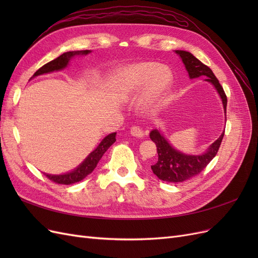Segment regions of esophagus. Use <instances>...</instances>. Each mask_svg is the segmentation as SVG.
Returning <instances> with one entry per match:
<instances>
[{"mask_svg":"<svg viewBox=\"0 0 258 258\" xmlns=\"http://www.w3.org/2000/svg\"><path fill=\"white\" fill-rule=\"evenodd\" d=\"M130 134H131V136H134V137L139 138V139H141V138L144 137L143 130L140 129L139 127H132L131 130H130Z\"/></svg>","mask_w":258,"mask_h":258,"instance_id":"1","label":"esophagus"}]
</instances>
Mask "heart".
Here are the masks:
<instances>
[{
    "label": "heart",
    "instance_id": "obj_1",
    "mask_svg": "<svg viewBox=\"0 0 258 258\" xmlns=\"http://www.w3.org/2000/svg\"><path fill=\"white\" fill-rule=\"evenodd\" d=\"M173 75L157 62H138L117 69L111 75L108 89L119 101H129L141 94L139 108L143 114L158 111L171 90Z\"/></svg>",
    "mask_w": 258,
    "mask_h": 258
}]
</instances>
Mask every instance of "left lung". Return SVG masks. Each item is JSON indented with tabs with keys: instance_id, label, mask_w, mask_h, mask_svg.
Here are the masks:
<instances>
[{
	"instance_id": "left-lung-1",
	"label": "left lung",
	"mask_w": 258,
	"mask_h": 258,
	"mask_svg": "<svg viewBox=\"0 0 258 258\" xmlns=\"http://www.w3.org/2000/svg\"><path fill=\"white\" fill-rule=\"evenodd\" d=\"M185 66L189 79H198V77H206L205 81L209 82L217 91L220 96L224 113L226 116V106H227V97H226L224 89L220 82L213 74L212 70L209 67L202 63L192 53L185 50H174ZM224 132L220 136L216 141L211 144L207 150L199 155H188L177 151L172 145L169 143L166 137L158 129H154L151 131L150 138L152 141L157 146L158 159L153 166H151L154 174L159 179L165 182L178 183L186 181L196 174L200 173L208 163L212 160L217 154L218 148L221 146L222 140L224 137Z\"/></svg>"
}]
</instances>
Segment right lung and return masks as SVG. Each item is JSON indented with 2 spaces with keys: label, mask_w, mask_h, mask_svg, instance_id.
<instances>
[{
  "label": "right lung",
  "mask_w": 258,
  "mask_h": 258,
  "mask_svg": "<svg viewBox=\"0 0 258 258\" xmlns=\"http://www.w3.org/2000/svg\"><path fill=\"white\" fill-rule=\"evenodd\" d=\"M90 52H91L90 50L67 51L64 53H62L58 58L48 62V63H46L41 69H38L31 79H34V77L38 75L61 71V70L66 69L69 66L70 61H71V59H73L74 57L86 56V54H88ZM115 137H116V132H113V134L106 136L95 148V151H92L87 157L84 159V161L80 166H77L75 169L69 171V172L62 173V174H47V173H44V174L49 179H51L52 182L58 183V184L70 185V184L82 181L83 178H85L88 174H90L92 171L96 169L98 162L100 161L101 158H102L103 154L108 150V147L116 141Z\"/></svg>",
  "instance_id": "add662e5"
}]
</instances>
